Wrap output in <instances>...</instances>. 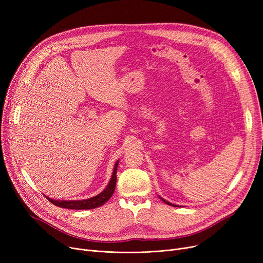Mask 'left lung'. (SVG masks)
Masks as SVG:
<instances>
[{"instance_id":"8db88e82","label":"left lung","mask_w":263,"mask_h":263,"mask_svg":"<svg viewBox=\"0 0 263 263\" xmlns=\"http://www.w3.org/2000/svg\"><path fill=\"white\" fill-rule=\"evenodd\" d=\"M162 200H163V201H164V202H165V203H167V204H171V205H174V206H177V205H176V204H172V203H171V202H168V201H166V200H164V199H162Z\"/></svg>"}]
</instances>
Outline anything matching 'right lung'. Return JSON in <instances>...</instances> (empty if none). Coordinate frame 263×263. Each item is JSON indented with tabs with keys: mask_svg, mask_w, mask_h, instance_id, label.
<instances>
[{
	"mask_svg": "<svg viewBox=\"0 0 263 263\" xmlns=\"http://www.w3.org/2000/svg\"><path fill=\"white\" fill-rule=\"evenodd\" d=\"M117 166H118V161L116 162L112 178H110V181L108 182L106 189L100 193L99 195H97L92 198L89 199H84V200H53L49 197L50 202H52L54 205L61 206V208L65 209H73V210H89L97 208V206H100L104 204L110 197H112L113 193L115 191V185H116V173H117Z\"/></svg>",
	"mask_w": 263,
	"mask_h": 263,
	"instance_id": "add662e5",
	"label": "right lung"
}]
</instances>
